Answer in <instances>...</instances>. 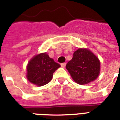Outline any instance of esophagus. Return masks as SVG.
<instances>
[{
  "label": "esophagus",
  "instance_id": "1",
  "mask_svg": "<svg viewBox=\"0 0 120 120\" xmlns=\"http://www.w3.org/2000/svg\"><path fill=\"white\" fill-rule=\"evenodd\" d=\"M65 65H66V64H65V63H63V64H61V67L64 68V67H65Z\"/></svg>",
  "mask_w": 120,
  "mask_h": 120
}]
</instances>
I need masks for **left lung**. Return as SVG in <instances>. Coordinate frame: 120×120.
<instances>
[{
	"label": "left lung",
	"instance_id": "1",
	"mask_svg": "<svg viewBox=\"0 0 120 120\" xmlns=\"http://www.w3.org/2000/svg\"><path fill=\"white\" fill-rule=\"evenodd\" d=\"M66 69L75 82L86 85L98 78L101 62L88 49L79 48L74 51L72 60L66 65Z\"/></svg>",
	"mask_w": 120,
	"mask_h": 120
}]
</instances>
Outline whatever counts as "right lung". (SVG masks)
Returning <instances> with one entry per match:
<instances>
[{
    "mask_svg": "<svg viewBox=\"0 0 120 120\" xmlns=\"http://www.w3.org/2000/svg\"><path fill=\"white\" fill-rule=\"evenodd\" d=\"M60 67L46 53L36 55L31 58L26 66V78L29 82L41 86L50 82L53 72Z\"/></svg>",
    "mask_w": 120,
    "mask_h": 120,
    "instance_id": "obj_1",
    "label": "right lung"
}]
</instances>
